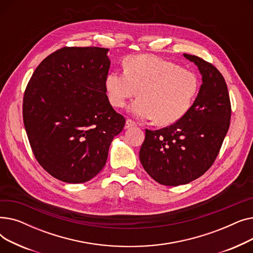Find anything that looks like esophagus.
<instances>
[{
  "label": "esophagus",
  "mask_w": 253,
  "mask_h": 253,
  "mask_svg": "<svg viewBox=\"0 0 253 253\" xmlns=\"http://www.w3.org/2000/svg\"><path fill=\"white\" fill-rule=\"evenodd\" d=\"M134 126H136V123L133 121V120H131V119H127L126 120V124H125V128L127 129V128H131V127H134Z\"/></svg>",
  "instance_id": "34e87169"
}]
</instances>
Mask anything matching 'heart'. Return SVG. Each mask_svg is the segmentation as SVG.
<instances>
[{"mask_svg":"<svg viewBox=\"0 0 253 253\" xmlns=\"http://www.w3.org/2000/svg\"><path fill=\"white\" fill-rule=\"evenodd\" d=\"M106 94L115 108H123L137 94L131 112L144 120L155 119L166 126L176 123L189 113L200 89L196 73L173 61L154 55H133L124 61V71L108 74Z\"/></svg>","mask_w":253,"mask_h":253,"instance_id":"1","label":"heart"}]
</instances>
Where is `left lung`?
<instances>
[{
	"label": "left lung",
	"instance_id": "obj_1",
	"mask_svg": "<svg viewBox=\"0 0 253 253\" xmlns=\"http://www.w3.org/2000/svg\"><path fill=\"white\" fill-rule=\"evenodd\" d=\"M202 75V85L189 113L159 130L145 129L139 151L149 175L164 185L189 183L214 163L230 127L231 101L227 84L215 66L195 55L183 54Z\"/></svg>",
	"mask_w": 253,
	"mask_h": 253
}]
</instances>
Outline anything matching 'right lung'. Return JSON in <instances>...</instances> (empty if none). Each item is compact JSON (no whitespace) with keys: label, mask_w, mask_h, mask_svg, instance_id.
Wrapping results in <instances>:
<instances>
[{"label":"right lung","mask_w":253,"mask_h":253,"mask_svg":"<svg viewBox=\"0 0 253 253\" xmlns=\"http://www.w3.org/2000/svg\"><path fill=\"white\" fill-rule=\"evenodd\" d=\"M108 51L62 47L38 65L26 85L22 117L32 151L61 181L81 183L98 174L125 126L106 95Z\"/></svg>","instance_id":"obj_1"}]
</instances>
